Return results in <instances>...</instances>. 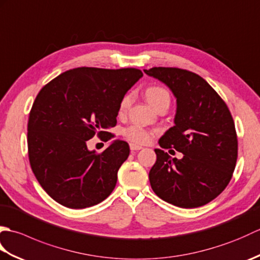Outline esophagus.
I'll list each match as a JSON object with an SVG mask.
<instances>
[{
	"instance_id": "obj_1",
	"label": "esophagus",
	"mask_w": 260,
	"mask_h": 260,
	"mask_svg": "<svg viewBox=\"0 0 260 260\" xmlns=\"http://www.w3.org/2000/svg\"><path fill=\"white\" fill-rule=\"evenodd\" d=\"M129 147H131V151H132V152L142 150V146H140V145H136V144H129Z\"/></svg>"
}]
</instances>
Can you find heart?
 I'll use <instances>...</instances> for the list:
<instances>
[{
    "instance_id": "obj_1",
    "label": "heart",
    "mask_w": 260,
    "mask_h": 260,
    "mask_svg": "<svg viewBox=\"0 0 260 260\" xmlns=\"http://www.w3.org/2000/svg\"><path fill=\"white\" fill-rule=\"evenodd\" d=\"M145 97L147 102L150 103L152 107L155 108L158 104L168 101L170 102V93L163 87L159 86H151L145 91ZM132 97L131 95H126L119 103L118 112L119 114H124L128 107L131 106ZM123 135L126 140L134 143V144H146L150 142L152 134L147 129L143 128L140 125H132L123 131Z\"/></svg>"
}]
</instances>
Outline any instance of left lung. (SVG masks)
<instances>
[{
  "label": "left lung",
  "instance_id": "1",
  "mask_svg": "<svg viewBox=\"0 0 260 260\" xmlns=\"http://www.w3.org/2000/svg\"><path fill=\"white\" fill-rule=\"evenodd\" d=\"M144 73L167 85L176 98L174 126L158 144L183 154L178 159L154 150L156 162L148 174L152 189L176 207L204 206L225 189L236 168L238 141L233 116L217 91L194 73L165 67Z\"/></svg>",
  "mask_w": 260,
  "mask_h": 260
}]
</instances>
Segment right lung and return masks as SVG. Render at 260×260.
Masks as SVG:
<instances>
[{"label": "right lung", "mask_w": 260, "mask_h": 260, "mask_svg": "<svg viewBox=\"0 0 260 260\" xmlns=\"http://www.w3.org/2000/svg\"><path fill=\"white\" fill-rule=\"evenodd\" d=\"M142 77L135 68L80 67L39 91L27 121V152L38 182L54 201L84 209L113 192L128 144L116 140L98 154L87 141L112 139L107 129L117 123L119 103Z\"/></svg>", "instance_id": "1"}]
</instances>
